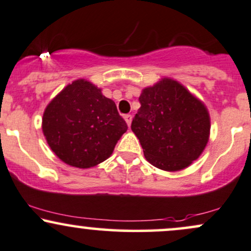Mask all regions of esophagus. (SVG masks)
<instances>
[{"label":"esophagus","mask_w":251,"mask_h":251,"mask_svg":"<svg viewBox=\"0 0 251 251\" xmlns=\"http://www.w3.org/2000/svg\"><path fill=\"white\" fill-rule=\"evenodd\" d=\"M124 119H125V122L128 126L131 125V123H132V116H131V114H125V116H124Z\"/></svg>","instance_id":"esophagus-1"}]
</instances>
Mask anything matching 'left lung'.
Listing matches in <instances>:
<instances>
[{"label": "left lung", "instance_id": "obj_1", "mask_svg": "<svg viewBox=\"0 0 251 251\" xmlns=\"http://www.w3.org/2000/svg\"><path fill=\"white\" fill-rule=\"evenodd\" d=\"M139 102L131 128L152 165L178 171L200 157L209 139L210 118L205 106L188 89L163 79L144 89Z\"/></svg>", "mask_w": 251, "mask_h": 251}]
</instances>
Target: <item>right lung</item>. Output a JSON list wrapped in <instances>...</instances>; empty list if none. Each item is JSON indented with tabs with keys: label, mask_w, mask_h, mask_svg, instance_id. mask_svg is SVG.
Listing matches in <instances>:
<instances>
[{
	"label": "right lung",
	"mask_w": 251,
	"mask_h": 251,
	"mask_svg": "<svg viewBox=\"0 0 251 251\" xmlns=\"http://www.w3.org/2000/svg\"><path fill=\"white\" fill-rule=\"evenodd\" d=\"M48 145L62 162L88 169L106 160L127 124L113 100L86 80H76L51 100L42 118Z\"/></svg>",
	"instance_id": "right-lung-1"
}]
</instances>
